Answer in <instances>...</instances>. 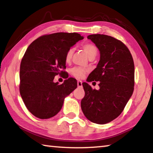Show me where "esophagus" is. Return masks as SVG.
Listing matches in <instances>:
<instances>
[{
	"label": "esophagus",
	"mask_w": 153,
	"mask_h": 153,
	"mask_svg": "<svg viewBox=\"0 0 153 153\" xmlns=\"http://www.w3.org/2000/svg\"><path fill=\"white\" fill-rule=\"evenodd\" d=\"M77 86H78V88H82V82L80 81H77Z\"/></svg>",
	"instance_id": "1"
}]
</instances>
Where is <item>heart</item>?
Returning a JSON list of instances; mask_svg holds the SVG:
<instances>
[{"label": "heart", "mask_w": 153, "mask_h": 153, "mask_svg": "<svg viewBox=\"0 0 153 153\" xmlns=\"http://www.w3.org/2000/svg\"><path fill=\"white\" fill-rule=\"evenodd\" d=\"M84 51L87 53L88 56L90 57L93 55H96L97 52H98V49H97L96 47L91 43H87L83 46ZM74 51V49L73 48H69L65 53V60L66 62H69L70 61L72 54H73ZM86 72V69H83L81 68H74L71 69V74L73 75L74 77H77V78H82L84 77V75Z\"/></svg>", "instance_id": "heart-1"}]
</instances>
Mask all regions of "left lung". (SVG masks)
<instances>
[{
  "label": "left lung",
  "instance_id": "1",
  "mask_svg": "<svg viewBox=\"0 0 153 153\" xmlns=\"http://www.w3.org/2000/svg\"><path fill=\"white\" fill-rule=\"evenodd\" d=\"M100 54L96 68L87 82H100L98 90L82 83L85 96L81 108L87 119L104 124L116 118L132 95L134 85V65L132 55L124 44L110 36L95 34L88 36Z\"/></svg>",
  "mask_w": 153,
  "mask_h": 153
}]
</instances>
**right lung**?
Segmentation results:
<instances>
[{
  "instance_id": "add662e5",
  "label": "right lung",
  "mask_w": 153,
  "mask_h": 153,
  "mask_svg": "<svg viewBox=\"0 0 153 153\" xmlns=\"http://www.w3.org/2000/svg\"><path fill=\"white\" fill-rule=\"evenodd\" d=\"M84 39L76 33L43 35L30 43L20 66V94L29 112L37 118L48 119L62 109L65 98L77 88L76 79L68 77L62 84L53 82L66 68L68 50Z\"/></svg>"
}]
</instances>
